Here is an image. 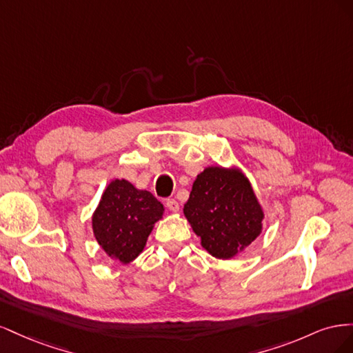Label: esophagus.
<instances>
[{"mask_svg":"<svg viewBox=\"0 0 353 353\" xmlns=\"http://www.w3.org/2000/svg\"><path fill=\"white\" fill-rule=\"evenodd\" d=\"M166 208L169 210H172V212H178L179 210V203L175 199H168L166 200Z\"/></svg>","mask_w":353,"mask_h":353,"instance_id":"1","label":"esophagus"}]
</instances>
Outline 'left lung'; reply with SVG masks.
Here are the masks:
<instances>
[{
    "instance_id": "left-lung-1",
    "label": "left lung",
    "mask_w": 353,
    "mask_h": 353,
    "mask_svg": "<svg viewBox=\"0 0 353 353\" xmlns=\"http://www.w3.org/2000/svg\"><path fill=\"white\" fill-rule=\"evenodd\" d=\"M184 215L201 245L218 259L236 256L259 236L263 212L237 169L206 168L197 175Z\"/></svg>"
}]
</instances>
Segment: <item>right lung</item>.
Listing matches in <instances>:
<instances>
[{"label": "right lung", "instance_id": "1", "mask_svg": "<svg viewBox=\"0 0 353 353\" xmlns=\"http://www.w3.org/2000/svg\"><path fill=\"white\" fill-rule=\"evenodd\" d=\"M162 215L163 205L152 193L137 190L126 179H114L94 212V236L110 258L128 263L143 252Z\"/></svg>", "mask_w": 353, "mask_h": 353}]
</instances>
